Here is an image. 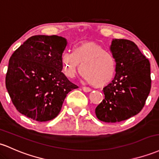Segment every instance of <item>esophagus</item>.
Listing matches in <instances>:
<instances>
[{"mask_svg": "<svg viewBox=\"0 0 159 159\" xmlns=\"http://www.w3.org/2000/svg\"><path fill=\"white\" fill-rule=\"evenodd\" d=\"M82 90L84 92H90V91H91V89H90V88H88V87H83Z\"/></svg>", "mask_w": 159, "mask_h": 159, "instance_id": "34e87169", "label": "esophagus"}]
</instances>
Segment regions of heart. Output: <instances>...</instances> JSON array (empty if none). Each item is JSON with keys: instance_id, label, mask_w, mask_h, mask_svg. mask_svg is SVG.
Segmentation results:
<instances>
[{"instance_id": "1", "label": "heart", "mask_w": 159, "mask_h": 159, "mask_svg": "<svg viewBox=\"0 0 159 159\" xmlns=\"http://www.w3.org/2000/svg\"><path fill=\"white\" fill-rule=\"evenodd\" d=\"M85 81L94 86H104L115 77L117 62L112 52L94 42L76 45L72 52H64L61 65L64 75L73 78L79 71Z\"/></svg>"}]
</instances>
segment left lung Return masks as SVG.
<instances>
[{"label":"left lung","mask_w":159,"mask_h":159,"mask_svg":"<svg viewBox=\"0 0 159 159\" xmlns=\"http://www.w3.org/2000/svg\"><path fill=\"white\" fill-rule=\"evenodd\" d=\"M111 51L116 59V74L103 88L105 98L95 109L100 121L116 123L143 109L151 89L150 63L133 41L113 39Z\"/></svg>","instance_id":"1"}]
</instances>
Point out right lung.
Instances as JSON below:
<instances>
[{
    "label": "right lung",
    "instance_id": "obj_1",
    "mask_svg": "<svg viewBox=\"0 0 159 159\" xmlns=\"http://www.w3.org/2000/svg\"><path fill=\"white\" fill-rule=\"evenodd\" d=\"M67 41L57 35H34L12 54L6 88L21 114L39 122L59 115L67 94L78 88L62 72Z\"/></svg>",
    "mask_w": 159,
    "mask_h": 159
}]
</instances>
